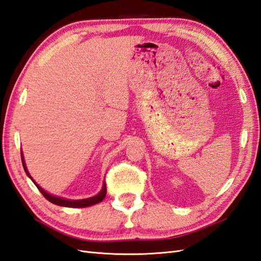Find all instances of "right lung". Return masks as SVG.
<instances>
[{"label": "right lung", "instance_id": "obj_1", "mask_svg": "<svg viewBox=\"0 0 261 261\" xmlns=\"http://www.w3.org/2000/svg\"><path fill=\"white\" fill-rule=\"evenodd\" d=\"M21 156H22V164H23V167H24L25 173H27V175L30 177L31 180L35 184L36 187L39 188V190L42 193V195L45 197V198L48 201L52 202V204L57 205V206H63V207L84 208V207H90V206H93V205H96V204H98V202H100L101 200L105 198V196H106V185H105V182L103 184V187H101L100 192L97 195H95L93 197H90V198H85V199H66V198H63V197H59V196H54V195L48 194L46 190H44L40 185H37V182L33 178H32V176L30 175L29 170H28L27 164H25V161H24L23 151L21 152Z\"/></svg>", "mask_w": 261, "mask_h": 261}]
</instances>
